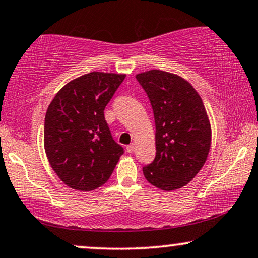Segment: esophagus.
<instances>
[{
  "mask_svg": "<svg viewBox=\"0 0 258 258\" xmlns=\"http://www.w3.org/2000/svg\"><path fill=\"white\" fill-rule=\"evenodd\" d=\"M134 150H135V145H134V143H132V145H129V146H126V152H128V153H133Z\"/></svg>",
  "mask_w": 258,
  "mask_h": 258,
  "instance_id": "obj_1",
  "label": "esophagus"
}]
</instances>
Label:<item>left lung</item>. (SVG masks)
<instances>
[{"instance_id":"8db88e82","label":"left lung","mask_w":258,"mask_h":258,"mask_svg":"<svg viewBox=\"0 0 258 258\" xmlns=\"http://www.w3.org/2000/svg\"><path fill=\"white\" fill-rule=\"evenodd\" d=\"M152 104L156 155L143 166L148 181L163 190L181 188L202 169L211 146L205 106L181 77L160 70L136 76Z\"/></svg>"}]
</instances>
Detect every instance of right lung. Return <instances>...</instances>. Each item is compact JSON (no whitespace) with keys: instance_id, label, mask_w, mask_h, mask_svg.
Masks as SVG:
<instances>
[{"instance_id":"obj_1","label":"right lung","mask_w":258,"mask_h":258,"mask_svg":"<svg viewBox=\"0 0 258 258\" xmlns=\"http://www.w3.org/2000/svg\"><path fill=\"white\" fill-rule=\"evenodd\" d=\"M124 75L91 72L56 93L45 117L43 143L63 183L92 190L108 181L124 149L111 135L104 109Z\"/></svg>"}]
</instances>
